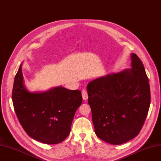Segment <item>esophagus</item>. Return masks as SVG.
I'll use <instances>...</instances> for the list:
<instances>
[{
  "label": "esophagus",
  "instance_id": "1",
  "mask_svg": "<svg viewBox=\"0 0 161 161\" xmlns=\"http://www.w3.org/2000/svg\"><path fill=\"white\" fill-rule=\"evenodd\" d=\"M82 94V97H83V99L86 101L88 99V94H87V92L86 89H83L81 92Z\"/></svg>",
  "mask_w": 161,
  "mask_h": 161
}]
</instances>
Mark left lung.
I'll use <instances>...</instances> for the list:
<instances>
[{
    "instance_id": "left-lung-1",
    "label": "left lung",
    "mask_w": 161,
    "mask_h": 161,
    "mask_svg": "<svg viewBox=\"0 0 161 161\" xmlns=\"http://www.w3.org/2000/svg\"><path fill=\"white\" fill-rule=\"evenodd\" d=\"M131 68L97 78L87 86L96 135L113 145L136 137L151 103L149 79L137 56L131 54Z\"/></svg>"
}]
</instances>
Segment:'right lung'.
Wrapping results in <instances>:
<instances>
[{"instance_id": "1", "label": "right lung", "mask_w": 161, "mask_h": 161, "mask_svg": "<svg viewBox=\"0 0 161 161\" xmlns=\"http://www.w3.org/2000/svg\"><path fill=\"white\" fill-rule=\"evenodd\" d=\"M22 64L15 76L12 102L22 128L31 138L46 144H57L68 136L74 114L82 103L80 90L57 87L31 93L24 85Z\"/></svg>"}]
</instances>
